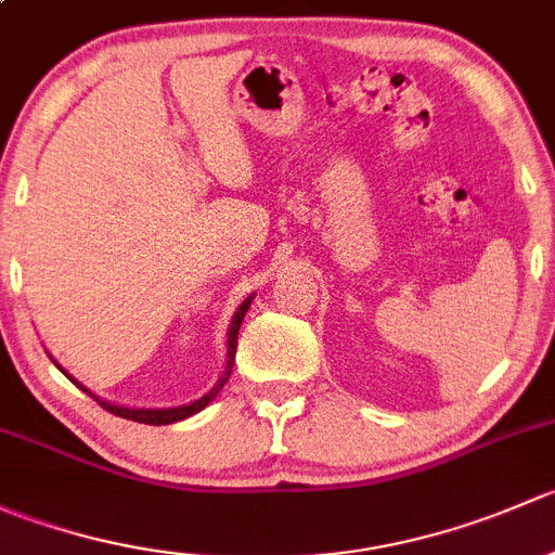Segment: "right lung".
<instances>
[{"mask_svg":"<svg viewBox=\"0 0 555 555\" xmlns=\"http://www.w3.org/2000/svg\"><path fill=\"white\" fill-rule=\"evenodd\" d=\"M249 304H251V298H246L244 304L238 306L236 317H233L231 330H228V365H225V373H222V378H220V382H217V386H215V389L209 391V395H204V397H201V400L190 402V405H179V408H160V411H150V408H120V405H112V402L99 400V397H96L99 405H102L104 411L115 413V416H120V418H131V422H139V424H155V427H158V424L182 422V418H188V416H193V413L204 411V408L209 405L211 400H215L217 391H220L222 386H225L228 376H231V367H233V362H236L238 327H242V319H244L246 309H249ZM69 378H72V376H69ZM75 384H77V382H75ZM77 386H80V384H77ZM82 391H88V389H82ZM88 395H91V391H88ZM91 397H93V395H91Z\"/></svg>","mask_w":555,"mask_h":555,"instance_id":"add662e5","label":"right lung"}]
</instances>
